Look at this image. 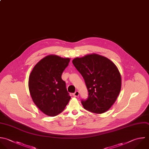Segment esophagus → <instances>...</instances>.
<instances>
[{"label": "esophagus", "instance_id": "esophagus-1", "mask_svg": "<svg viewBox=\"0 0 149 149\" xmlns=\"http://www.w3.org/2000/svg\"><path fill=\"white\" fill-rule=\"evenodd\" d=\"M73 95L74 97H78L79 95V92L78 91H75V93H74L73 94Z\"/></svg>", "mask_w": 149, "mask_h": 149}]
</instances>
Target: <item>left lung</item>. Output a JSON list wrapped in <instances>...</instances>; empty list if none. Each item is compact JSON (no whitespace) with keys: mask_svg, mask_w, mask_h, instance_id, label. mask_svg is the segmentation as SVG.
Segmentation results:
<instances>
[{"mask_svg":"<svg viewBox=\"0 0 149 149\" xmlns=\"http://www.w3.org/2000/svg\"><path fill=\"white\" fill-rule=\"evenodd\" d=\"M72 63L83 76L88 96L81 100L84 109L102 113L115 102L121 88V77L116 65L109 59L91 54L76 58Z\"/></svg>","mask_w":149,"mask_h":149,"instance_id":"obj_1","label":"left lung"}]
</instances>
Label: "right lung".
Instances as JSON below:
<instances>
[{
  "mask_svg": "<svg viewBox=\"0 0 149 149\" xmlns=\"http://www.w3.org/2000/svg\"><path fill=\"white\" fill-rule=\"evenodd\" d=\"M69 61V58L47 56L34 66L30 75L31 98L45 115L54 116L61 113L70 99L66 83L61 77Z\"/></svg>",
  "mask_w": 149,
  "mask_h": 149,
  "instance_id": "add662e5",
  "label": "right lung"
}]
</instances>
